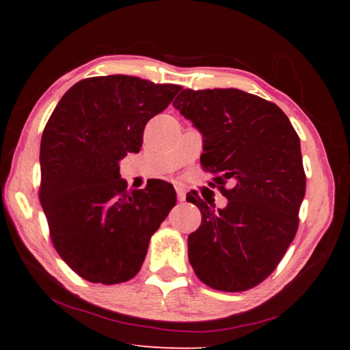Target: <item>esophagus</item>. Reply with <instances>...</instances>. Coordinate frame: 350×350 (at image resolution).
Listing matches in <instances>:
<instances>
[{"label": "esophagus", "mask_w": 350, "mask_h": 350, "mask_svg": "<svg viewBox=\"0 0 350 350\" xmlns=\"http://www.w3.org/2000/svg\"><path fill=\"white\" fill-rule=\"evenodd\" d=\"M176 193H177V199H179L180 202H183V200L187 199V189L182 185H176Z\"/></svg>", "instance_id": "esophagus-1"}]
</instances>
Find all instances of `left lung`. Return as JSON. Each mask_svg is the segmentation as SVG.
Instances as JSON below:
<instances>
[{"instance_id":"8db88e82","label":"left lung","mask_w":350,"mask_h":350,"mask_svg":"<svg viewBox=\"0 0 350 350\" xmlns=\"http://www.w3.org/2000/svg\"><path fill=\"white\" fill-rule=\"evenodd\" d=\"M173 106L202 135L200 165L219 174L228 199L216 208L187 194L202 215L188 236L189 264L211 288L244 292L276 269L298 230L306 194L299 137L275 103L234 88L183 90Z\"/></svg>"}]
</instances>
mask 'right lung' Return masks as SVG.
<instances>
[{
  "label": "right lung",
  "instance_id": "1",
  "mask_svg": "<svg viewBox=\"0 0 350 350\" xmlns=\"http://www.w3.org/2000/svg\"><path fill=\"white\" fill-rule=\"evenodd\" d=\"M179 85L133 75L81 80L64 94L43 131L40 200L62 259L91 282L131 280L152 233L176 205L165 180L128 189L120 161L139 152L150 118Z\"/></svg>",
  "mask_w": 350,
  "mask_h": 350
}]
</instances>
